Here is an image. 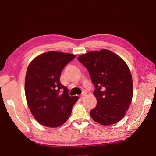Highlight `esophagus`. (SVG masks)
Returning a JSON list of instances; mask_svg holds the SVG:
<instances>
[{"label":"esophagus","mask_w":156,"mask_h":156,"mask_svg":"<svg viewBox=\"0 0 156 156\" xmlns=\"http://www.w3.org/2000/svg\"><path fill=\"white\" fill-rule=\"evenodd\" d=\"M85 96H86V93H84H84H83V94H81L80 98H83Z\"/></svg>","instance_id":"esophagus-1"}]
</instances>
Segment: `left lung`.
<instances>
[{"label":"left lung","instance_id":"8db88e82","mask_svg":"<svg viewBox=\"0 0 156 156\" xmlns=\"http://www.w3.org/2000/svg\"><path fill=\"white\" fill-rule=\"evenodd\" d=\"M78 60L87 69L94 84L97 105L90 111L95 122L112 125L126 114L133 97V80L126 63L108 49L91 51Z\"/></svg>","mask_w":156,"mask_h":156}]
</instances>
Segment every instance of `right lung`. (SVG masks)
<instances>
[{"label":"right lung","instance_id":"obj_1","mask_svg":"<svg viewBox=\"0 0 156 156\" xmlns=\"http://www.w3.org/2000/svg\"><path fill=\"white\" fill-rule=\"evenodd\" d=\"M75 57L69 53L50 51L38 55L29 65L25 81L26 100L31 114L41 125L51 128L63 125L79 99L69 96L67 87L60 83L62 69Z\"/></svg>","mask_w":156,"mask_h":156}]
</instances>
